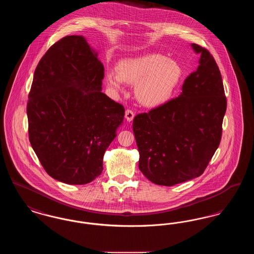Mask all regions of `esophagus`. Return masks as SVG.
Listing matches in <instances>:
<instances>
[{
    "instance_id": "obj_1",
    "label": "esophagus",
    "mask_w": 254,
    "mask_h": 254,
    "mask_svg": "<svg viewBox=\"0 0 254 254\" xmlns=\"http://www.w3.org/2000/svg\"><path fill=\"white\" fill-rule=\"evenodd\" d=\"M134 112H133L131 109H127V110H126V113H125V117H126V119L127 120V122H131L133 120V118H134Z\"/></svg>"
}]
</instances>
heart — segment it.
I'll list each match as a JSON object with an SVG mask.
<instances>
[{
    "label": "heart",
    "mask_w": 254,
    "mask_h": 254,
    "mask_svg": "<svg viewBox=\"0 0 254 254\" xmlns=\"http://www.w3.org/2000/svg\"><path fill=\"white\" fill-rule=\"evenodd\" d=\"M118 71L106 73L109 87L120 92L126 83L135 85V96L145 107H158L172 95L181 78L180 65L161 54H146L121 61Z\"/></svg>",
    "instance_id": "1"
}]
</instances>
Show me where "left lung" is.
<instances>
[{
	"instance_id": "obj_1",
	"label": "left lung",
	"mask_w": 254,
	"mask_h": 254,
	"mask_svg": "<svg viewBox=\"0 0 254 254\" xmlns=\"http://www.w3.org/2000/svg\"><path fill=\"white\" fill-rule=\"evenodd\" d=\"M199 65L180 95L133 120L139 169L149 181L174 186L203 174L222 137L227 99L217 64L206 49L191 44Z\"/></svg>"
}]
</instances>
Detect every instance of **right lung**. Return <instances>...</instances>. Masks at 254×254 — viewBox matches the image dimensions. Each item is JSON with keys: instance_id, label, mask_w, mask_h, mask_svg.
Segmentation results:
<instances>
[{"instance_id": "obj_1", "label": "right lung", "mask_w": 254, "mask_h": 254, "mask_svg": "<svg viewBox=\"0 0 254 254\" xmlns=\"http://www.w3.org/2000/svg\"><path fill=\"white\" fill-rule=\"evenodd\" d=\"M104 65L85 37H64L37 65L26 113L32 148L49 176L85 185L124 121V107L102 92Z\"/></svg>"}]
</instances>
